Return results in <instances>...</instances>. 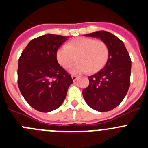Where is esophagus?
I'll use <instances>...</instances> for the list:
<instances>
[{
    "label": "esophagus",
    "mask_w": 148,
    "mask_h": 148,
    "mask_svg": "<svg viewBox=\"0 0 148 148\" xmlns=\"http://www.w3.org/2000/svg\"><path fill=\"white\" fill-rule=\"evenodd\" d=\"M72 79H73V82H75L78 79V76L77 75H72Z\"/></svg>",
    "instance_id": "esophagus-1"
}]
</instances>
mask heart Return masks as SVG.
I'll use <instances>...</instances> for the list:
<instances>
[{
	"mask_svg": "<svg viewBox=\"0 0 148 148\" xmlns=\"http://www.w3.org/2000/svg\"><path fill=\"white\" fill-rule=\"evenodd\" d=\"M70 68L72 74L95 73L102 69L109 57V48L102 40L90 38H78L67 45H63L56 52V59L62 67Z\"/></svg>",
	"mask_w": 148,
	"mask_h": 148,
	"instance_id": "b5f03b06",
	"label": "heart"
}]
</instances>
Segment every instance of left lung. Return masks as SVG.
<instances>
[{"label":"left lung","mask_w":148,"mask_h":148,"mask_svg":"<svg viewBox=\"0 0 148 148\" xmlns=\"http://www.w3.org/2000/svg\"><path fill=\"white\" fill-rule=\"evenodd\" d=\"M84 36L100 38L109 48L103 69L89 76V86L82 91L90 108L99 112L114 109L125 99L130 84L131 59L124 43L109 32L98 31Z\"/></svg>","instance_id":"1"}]
</instances>
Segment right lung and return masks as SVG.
I'll list each match as a JSON object with an SVG mask.
<instances>
[{"label":"right lung","mask_w":148,"mask_h":148,"mask_svg":"<svg viewBox=\"0 0 148 148\" xmlns=\"http://www.w3.org/2000/svg\"><path fill=\"white\" fill-rule=\"evenodd\" d=\"M68 38L47 34L32 39L18 60L19 90L27 102L40 112L59 108L73 83L56 59V52Z\"/></svg>","instance_id":"add662e5"}]
</instances>
